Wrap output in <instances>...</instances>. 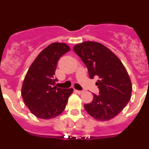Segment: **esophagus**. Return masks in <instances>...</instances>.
<instances>
[{"instance_id":"obj_1","label":"esophagus","mask_w":149,"mask_h":149,"mask_svg":"<svg viewBox=\"0 0 149 149\" xmlns=\"http://www.w3.org/2000/svg\"><path fill=\"white\" fill-rule=\"evenodd\" d=\"M75 92L77 93H78V94H81V93H83V92H84V91H81V90H76L75 89Z\"/></svg>"}]
</instances>
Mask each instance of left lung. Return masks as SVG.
Wrapping results in <instances>:
<instances>
[{
    "label": "left lung",
    "mask_w": 149,
    "mask_h": 149,
    "mask_svg": "<svg viewBox=\"0 0 149 149\" xmlns=\"http://www.w3.org/2000/svg\"><path fill=\"white\" fill-rule=\"evenodd\" d=\"M73 50L87 67L89 77H99L96 82L99 95L93 94V100L84 108L96 120L112 119L131 99L132 84L125 68L115 54L99 42H84Z\"/></svg>",
    "instance_id": "left-lung-1"
}]
</instances>
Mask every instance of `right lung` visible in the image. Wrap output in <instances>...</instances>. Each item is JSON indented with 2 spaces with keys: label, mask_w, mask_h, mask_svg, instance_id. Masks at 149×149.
Returning <instances> with one entry per match:
<instances>
[{
  "label": "right lung",
  "mask_w": 149,
  "mask_h": 149,
  "mask_svg": "<svg viewBox=\"0 0 149 149\" xmlns=\"http://www.w3.org/2000/svg\"><path fill=\"white\" fill-rule=\"evenodd\" d=\"M70 51L68 45L54 42L47 46L36 56L27 71L22 88L24 102L39 119H50L65 110L73 89L54 86L55 70L59 59Z\"/></svg>",
  "instance_id": "right-lung-1"
}]
</instances>
